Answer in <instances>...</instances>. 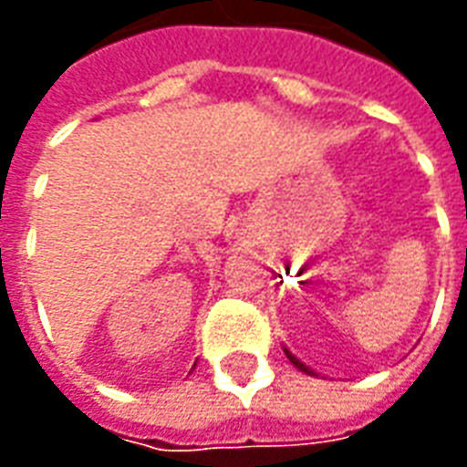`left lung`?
Returning a JSON list of instances; mask_svg holds the SVG:
<instances>
[{
	"label": "left lung",
	"mask_w": 467,
	"mask_h": 467,
	"mask_svg": "<svg viewBox=\"0 0 467 467\" xmlns=\"http://www.w3.org/2000/svg\"><path fill=\"white\" fill-rule=\"evenodd\" d=\"M283 350H285V355H287V360L293 362V365H295V368H297V370H300V372H305V375H317V372H315L313 368H307V365H305L303 360H297V358H295L293 352L287 350V348H285V345H283Z\"/></svg>",
	"instance_id": "8db88e82"
}]
</instances>
